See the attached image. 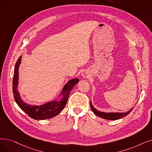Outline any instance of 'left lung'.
<instances>
[{
	"instance_id": "left-lung-1",
	"label": "left lung",
	"mask_w": 152,
	"mask_h": 152,
	"mask_svg": "<svg viewBox=\"0 0 152 152\" xmlns=\"http://www.w3.org/2000/svg\"><path fill=\"white\" fill-rule=\"evenodd\" d=\"M90 105H91V108L92 110L93 111V113L97 116L100 117L102 118H104V119H107V120H118L120 119V118L124 117L126 115H127L130 112L133 110V108H132L130 110L126 112V113H103V112L99 111L96 109H95L93 106H92L91 101L90 102Z\"/></svg>"
}]
</instances>
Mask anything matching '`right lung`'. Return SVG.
<instances>
[{
    "label": "right lung",
    "mask_w": 152,
    "mask_h": 152,
    "mask_svg": "<svg viewBox=\"0 0 152 152\" xmlns=\"http://www.w3.org/2000/svg\"><path fill=\"white\" fill-rule=\"evenodd\" d=\"M22 56H20L15 66L13 77V93L16 103L22 110L35 120H45L55 117L60 114L66 104L69 95L72 88L79 82L77 78L69 81L63 87L61 93L62 98L59 101H53L41 105H31L25 103L19 94L17 87L18 84V68L21 63Z\"/></svg>",
    "instance_id": "add662e5"
}]
</instances>
